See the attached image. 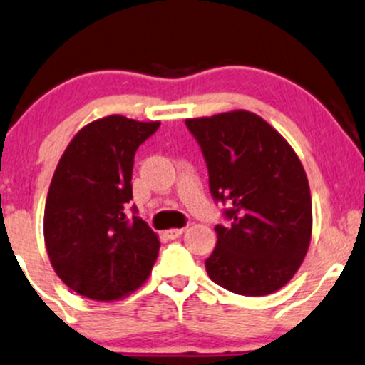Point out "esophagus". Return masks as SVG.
Returning a JSON list of instances; mask_svg holds the SVG:
<instances>
[{
	"mask_svg": "<svg viewBox=\"0 0 365 365\" xmlns=\"http://www.w3.org/2000/svg\"><path fill=\"white\" fill-rule=\"evenodd\" d=\"M182 233H184V228H172V230L165 231V237L170 238V240H174V238L181 237Z\"/></svg>",
	"mask_w": 365,
	"mask_h": 365,
	"instance_id": "1",
	"label": "esophagus"
}]
</instances>
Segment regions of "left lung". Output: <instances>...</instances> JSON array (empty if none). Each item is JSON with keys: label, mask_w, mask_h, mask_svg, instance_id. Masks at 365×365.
I'll return each mask as SVG.
<instances>
[{"label": "left lung", "mask_w": 365, "mask_h": 365, "mask_svg": "<svg viewBox=\"0 0 365 365\" xmlns=\"http://www.w3.org/2000/svg\"><path fill=\"white\" fill-rule=\"evenodd\" d=\"M209 168L210 195L230 203L205 261L210 280L242 296H266L299 269L312 240L307 172L291 144L261 116L230 111L186 120Z\"/></svg>", "instance_id": "obj_1"}]
</instances>
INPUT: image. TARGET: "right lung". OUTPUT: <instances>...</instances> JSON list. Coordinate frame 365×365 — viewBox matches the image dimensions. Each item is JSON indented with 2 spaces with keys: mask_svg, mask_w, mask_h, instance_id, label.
I'll return each mask as SVG.
<instances>
[{
  "mask_svg": "<svg viewBox=\"0 0 365 365\" xmlns=\"http://www.w3.org/2000/svg\"><path fill=\"white\" fill-rule=\"evenodd\" d=\"M158 127L160 121L106 116L81 128L58 160L43 233L58 278L80 296L115 301L150 277L158 235L125 210L137 148Z\"/></svg>",
  "mask_w": 365,
  "mask_h": 365,
  "instance_id": "obj_1",
  "label": "right lung"
}]
</instances>
